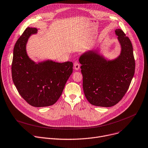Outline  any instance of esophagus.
<instances>
[{
  "instance_id": "esophagus-1",
  "label": "esophagus",
  "mask_w": 148,
  "mask_h": 148,
  "mask_svg": "<svg viewBox=\"0 0 148 148\" xmlns=\"http://www.w3.org/2000/svg\"><path fill=\"white\" fill-rule=\"evenodd\" d=\"M74 69L75 70H78L80 67V64L78 62H75L74 64Z\"/></svg>"
}]
</instances>
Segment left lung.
I'll return each instance as SVG.
<instances>
[{
    "label": "left lung",
    "instance_id": "obj_1",
    "mask_svg": "<svg viewBox=\"0 0 148 148\" xmlns=\"http://www.w3.org/2000/svg\"><path fill=\"white\" fill-rule=\"evenodd\" d=\"M121 53L114 60H107L97 51L81 55L83 90L88 102L100 107H112L121 100L135 73V63L131 40L121 29L115 30Z\"/></svg>",
    "mask_w": 148,
    "mask_h": 148
}]
</instances>
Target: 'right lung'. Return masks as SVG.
I'll list each match as a JSON object with an SVG mask.
<instances>
[{
  "label": "right lung",
  "instance_id": "obj_1",
  "mask_svg": "<svg viewBox=\"0 0 148 148\" xmlns=\"http://www.w3.org/2000/svg\"><path fill=\"white\" fill-rule=\"evenodd\" d=\"M28 27L17 40L13 50L12 79L18 93L30 105L46 107L55 104L60 97L66 83L73 73L71 62L62 63L47 60L38 63L32 60L26 51L29 36L37 33Z\"/></svg>",
  "mask_w": 148,
  "mask_h": 148
}]
</instances>
